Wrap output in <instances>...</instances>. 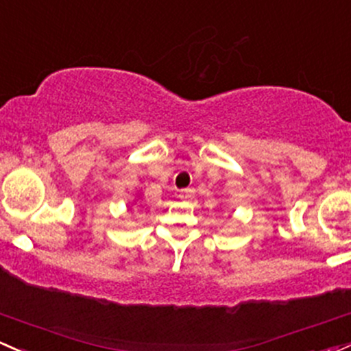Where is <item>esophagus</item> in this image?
<instances>
[{
	"label": "esophagus",
	"mask_w": 351,
	"mask_h": 351,
	"mask_svg": "<svg viewBox=\"0 0 351 351\" xmlns=\"http://www.w3.org/2000/svg\"><path fill=\"white\" fill-rule=\"evenodd\" d=\"M180 198L184 199V202H190V199H193L195 196V190L193 188H184V190L180 191Z\"/></svg>",
	"instance_id": "esophagus-1"
}]
</instances>
